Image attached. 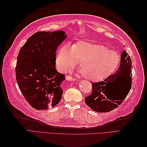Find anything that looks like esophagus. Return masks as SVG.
Returning <instances> with one entry per match:
<instances>
[{
  "label": "esophagus",
  "mask_w": 147,
  "mask_h": 147,
  "mask_svg": "<svg viewBox=\"0 0 147 147\" xmlns=\"http://www.w3.org/2000/svg\"><path fill=\"white\" fill-rule=\"evenodd\" d=\"M65 78H66V80H70V81H75V78L70 76V75H67Z\"/></svg>",
  "instance_id": "1"
}]
</instances>
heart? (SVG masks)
<instances>
[{"instance_id": "b5f03b06", "label": "heart", "mask_w": 147, "mask_h": 147, "mask_svg": "<svg viewBox=\"0 0 147 147\" xmlns=\"http://www.w3.org/2000/svg\"><path fill=\"white\" fill-rule=\"evenodd\" d=\"M119 55L105 45L79 41L72 47L65 44L56 57V63L63 71L70 70L79 61V72L88 80L99 82L113 74L120 63Z\"/></svg>"}]
</instances>
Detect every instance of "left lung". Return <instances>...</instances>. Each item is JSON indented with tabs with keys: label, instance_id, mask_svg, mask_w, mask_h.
<instances>
[{
	"label": "left lung",
	"instance_id": "obj_1",
	"mask_svg": "<svg viewBox=\"0 0 147 147\" xmlns=\"http://www.w3.org/2000/svg\"><path fill=\"white\" fill-rule=\"evenodd\" d=\"M132 61L124 50L119 69L103 82L91 83L92 92L85 97L88 106L97 112H109L123 102L132 86Z\"/></svg>",
	"mask_w": 147,
	"mask_h": 147
}]
</instances>
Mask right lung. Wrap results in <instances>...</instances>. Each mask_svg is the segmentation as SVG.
I'll return each instance as SVG.
<instances>
[{"label":"right lung","instance_id":"obj_1","mask_svg":"<svg viewBox=\"0 0 147 147\" xmlns=\"http://www.w3.org/2000/svg\"><path fill=\"white\" fill-rule=\"evenodd\" d=\"M67 36L57 30L37 32L21 47L17 58L16 78L26 100L36 110L53 107L60 102L61 83L65 75L55 68L57 48Z\"/></svg>","mask_w":147,"mask_h":147}]
</instances>
